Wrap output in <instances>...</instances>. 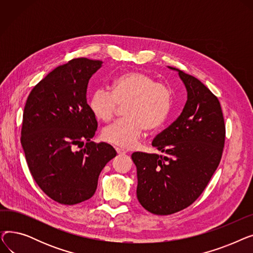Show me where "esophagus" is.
Segmentation results:
<instances>
[{"label": "esophagus", "instance_id": "1", "mask_svg": "<svg viewBox=\"0 0 253 253\" xmlns=\"http://www.w3.org/2000/svg\"><path fill=\"white\" fill-rule=\"evenodd\" d=\"M116 152H117L119 155H124V154H126V153H127L125 150H123V149H120V148H116Z\"/></svg>", "mask_w": 253, "mask_h": 253}]
</instances>
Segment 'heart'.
<instances>
[{
	"mask_svg": "<svg viewBox=\"0 0 253 253\" xmlns=\"http://www.w3.org/2000/svg\"><path fill=\"white\" fill-rule=\"evenodd\" d=\"M89 109L97 120L110 122L119 110L124 108L125 119L102 131V139L119 148L130 149L139 142L144 129L160 128L172 108V92L164 84L142 72H128L117 77L111 91L98 88L89 99Z\"/></svg>",
	"mask_w": 253,
	"mask_h": 253,
	"instance_id": "1",
	"label": "heart"
}]
</instances>
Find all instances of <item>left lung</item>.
Returning a JSON list of instances; mask_svg holds the SVG:
<instances>
[{"label": "left lung", "instance_id": "obj_1", "mask_svg": "<svg viewBox=\"0 0 253 253\" xmlns=\"http://www.w3.org/2000/svg\"><path fill=\"white\" fill-rule=\"evenodd\" d=\"M176 71L188 97L180 116L152 145L162 155L135 152L136 195L141 206L158 215L175 213L202 194L221 159L225 126L217 97L201 81Z\"/></svg>", "mask_w": 253, "mask_h": 253}]
</instances>
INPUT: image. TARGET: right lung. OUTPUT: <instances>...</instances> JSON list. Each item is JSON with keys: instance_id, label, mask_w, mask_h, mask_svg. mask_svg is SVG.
<instances>
[{"instance_id": "1", "label": "right lung", "mask_w": 253, "mask_h": 253, "mask_svg": "<svg viewBox=\"0 0 253 253\" xmlns=\"http://www.w3.org/2000/svg\"><path fill=\"white\" fill-rule=\"evenodd\" d=\"M101 63L82 57L57 66L33 88L24 106L26 163L39 187L60 204L90 199L101 170L117 155L111 144L91 141L97 121L87 103V87Z\"/></svg>"}]
</instances>
